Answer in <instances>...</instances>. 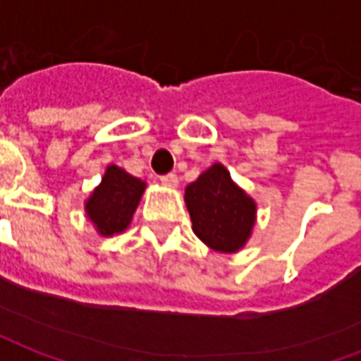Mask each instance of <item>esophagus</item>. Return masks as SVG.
<instances>
[{"mask_svg":"<svg viewBox=\"0 0 361 361\" xmlns=\"http://www.w3.org/2000/svg\"><path fill=\"white\" fill-rule=\"evenodd\" d=\"M160 181L168 188H176L178 185V176L176 173H164V176H160Z\"/></svg>","mask_w":361,"mask_h":361,"instance_id":"34e87169","label":"esophagus"}]
</instances>
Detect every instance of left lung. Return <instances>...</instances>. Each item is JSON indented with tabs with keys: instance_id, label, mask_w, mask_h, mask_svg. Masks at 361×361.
Instances as JSON below:
<instances>
[{
	"instance_id": "obj_1",
	"label": "left lung",
	"mask_w": 361,
	"mask_h": 361,
	"mask_svg": "<svg viewBox=\"0 0 361 361\" xmlns=\"http://www.w3.org/2000/svg\"><path fill=\"white\" fill-rule=\"evenodd\" d=\"M193 232L209 247L234 253L247 242L255 222V203L230 180L222 164L211 166L185 189Z\"/></svg>"
}]
</instances>
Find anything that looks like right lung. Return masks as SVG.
I'll list each match as a JSON object with an SVG mask.
<instances>
[{"instance_id": "add662e5", "label": "right lung", "mask_w": 361, "mask_h": 361, "mask_svg": "<svg viewBox=\"0 0 361 361\" xmlns=\"http://www.w3.org/2000/svg\"><path fill=\"white\" fill-rule=\"evenodd\" d=\"M145 183L118 166H108L102 183L87 201V214L102 235L123 232L139 204Z\"/></svg>"}]
</instances>
